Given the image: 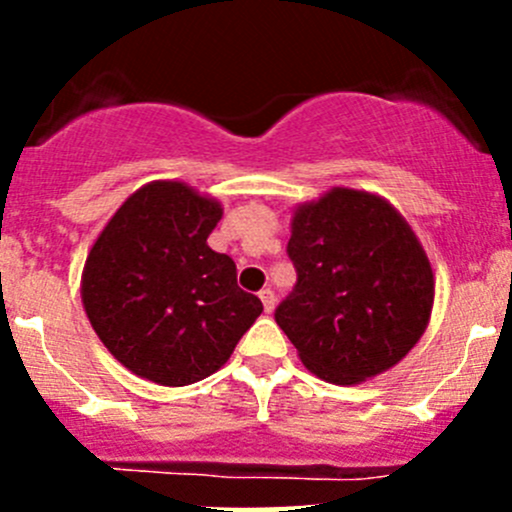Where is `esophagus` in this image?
<instances>
[{
    "instance_id": "esophagus-1",
    "label": "esophagus",
    "mask_w": 512,
    "mask_h": 512,
    "mask_svg": "<svg viewBox=\"0 0 512 512\" xmlns=\"http://www.w3.org/2000/svg\"><path fill=\"white\" fill-rule=\"evenodd\" d=\"M260 299H262V307H265V312L270 314L272 309H275V302H277L275 292H272L270 287H265V289H262V292H260Z\"/></svg>"
}]
</instances>
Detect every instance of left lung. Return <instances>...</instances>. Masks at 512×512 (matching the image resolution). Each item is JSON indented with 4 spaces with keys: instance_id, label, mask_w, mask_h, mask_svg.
<instances>
[{
    "instance_id": "obj_1",
    "label": "left lung",
    "mask_w": 512,
    "mask_h": 512,
    "mask_svg": "<svg viewBox=\"0 0 512 512\" xmlns=\"http://www.w3.org/2000/svg\"><path fill=\"white\" fill-rule=\"evenodd\" d=\"M287 252L297 285L275 319L314 376L361 384L423 337L436 277L416 232L386 198L332 188L299 203Z\"/></svg>"
}]
</instances>
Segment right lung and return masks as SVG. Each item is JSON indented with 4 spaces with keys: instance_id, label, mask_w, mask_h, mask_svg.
Returning a JSON list of instances; mask_svg holds the SVG:
<instances>
[{
    "instance_id": "add662e5",
    "label": "right lung",
    "mask_w": 512,
    "mask_h": 512,
    "mask_svg": "<svg viewBox=\"0 0 512 512\" xmlns=\"http://www.w3.org/2000/svg\"><path fill=\"white\" fill-rule=\"evenodd\" d=\"M223 205L183 180H151L113 213L81 272V302L103 347L160 386L215 374L262 302L210 250Z\"/></svg>"
}]
</instances>
